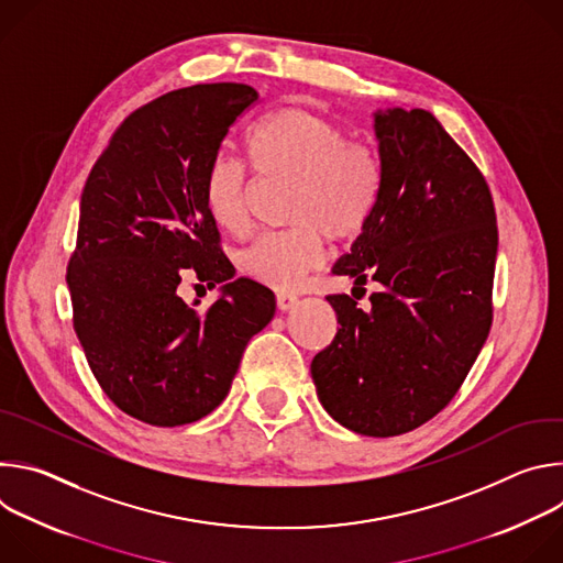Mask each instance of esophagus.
<instances>
[{"label":"esophagus","instance_id":"obj_1","mask_svg":"<svg viewBox=\"0 0 563 563\" xmlns=\"http://www.w3.org/2000/svg\"><path fill=\"white\" fill-rule=\"evenodd\" d=\"M298 305V298L296 296H289V294H278L276 296V307L280 309V311H289V309H294Z\"/></svg>","mask_w":563,"mask_h":563}]
</instances>
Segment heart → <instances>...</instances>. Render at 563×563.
<instances>
[{
    "label": "heart",
    "mask_w": 563,
    "mask_h": 563,
    "mask_svg": "<svg viewBox=\"0 0 563 563\" xmlns=\"http://www.w3.org/2000/svg\"><path fill=\"white\" fill-rule=\"evenodd\" d=\"M256 174L296 183L280 233L261 235L240 254V267L256 283L291 291L323 265L325 238L347 243L369 224L383 187L378 148L347 137L343 124L305 107H283L263 118L247 137ZM209 218L227 233L250 229V180L243 165L218 155L202 183Z\"/></svg>",
    "instance_id": "1"
}]
</instances>
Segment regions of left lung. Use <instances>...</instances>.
I'll list each match as a JSON object with an SVG mask.
<instances>
[{"instance_id":"left-lung-1","label":"left lung","mask_w":563,"mask_h":563,"mask_svg":"<svg viewBox=\"0 0 563 563\" xmlns=\"http://www.w3.org/2000/svg\"><path fill=\"white\" fill-rule=\"evenodd\" d=\"M374 133L380 198L332 272L380 287L367 309L328 296L341 328L311 378L334 421L383 439L437 417L465 380L493 325L499 233L486 178L430 111H376Z\"/></svg>"}]
</instances>
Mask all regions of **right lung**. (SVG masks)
Returning <instances> with one entry per match:
<instances>
[{
	"instance_id": "right-lung-1",
	"label": "right lung",
	"mask_w": 563,
	"mask_h": 563,
	"mask_svg": "<svg viewBox=\"0 0 563 563\" xmlns=\"http://www.w3.org/2000/svg\"><path fill=\"white\" fill-rule=\"evenodd\" d=\"M256 102V89L235 82L157 98L122 122L85 185L66 269L73 328L104 394L142 423L176 428L213 412L274 318L267 287L233 278L202 194L229 126ZM187 273L221 285L207 312L179 298Z\"/></svg>"
}]
</instances>
